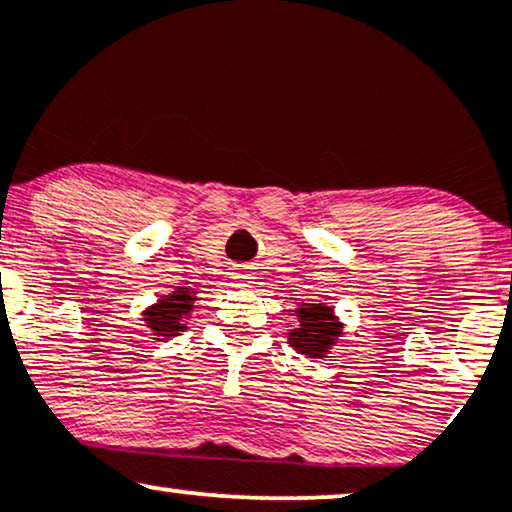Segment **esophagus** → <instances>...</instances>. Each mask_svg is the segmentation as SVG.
Returning <instances> with one entry per match:
<instances>
[{
    "mask_svg": "<svg viewBox=\"0 0 512 512\" xmlns=\"http://www.w3.org/2000/svg\"><path fill=\"white\" fill-rule=\"evenodd\" d=\"M231 278H234L236 285H250L252 278H255V276H252V271L248 267H238V269H234Z\"/></svg>",
    "mask_w": 512,
    "mask_h": 512,
    "instance_id": "1",
    "label": "esophagus"
}]
</instances>
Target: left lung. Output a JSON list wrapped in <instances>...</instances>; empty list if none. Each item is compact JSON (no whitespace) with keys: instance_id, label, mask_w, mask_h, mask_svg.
I'll use <instances>...</instances> for the list:
<instances>
[{"instance_id":"8db88e82","label":"left lung","mask_w":512,"mask_h":512,"mask_svg":"<svg viewBox=\"0 0 512 512\" xmlns=\"http://www.w3.org/2000/svg\"><path fill=\"white\" fill-rule=\"evenodd\" d=\"M299 327L288 332V344L309 358H327V351L342 337L344 323L330 304H299L295 311Z\"/></svg>"}]
</instances>
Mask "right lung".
Wrapping results in <instances>:
<instances>
[{
  "label": "right lung",
  "instance_id": "1",
  "mask_svg": "<svg viewBox=\"0 0 512 512\" xmlns=\"http://www.w3.org/2000/svg\"><path fill=\"white\" fill-rule=\"evenodd\" d=\"M196 297L189 288H177L170 295L159 297V302L142 311V320L152 330L154 339H170L187 330L189 313L194 311Z\"/></svg>",
  "mask_w": 512,
  "mask_h": 512
}]
</instances>
